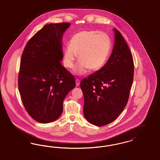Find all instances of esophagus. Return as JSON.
Masks as SVG:
<instances>
[{
	"label": "esophagus",
	"instance_id": "esophagus-1",
	"mask_svg": "<svg viewBox=\"0 0 160 160\" xmlns=\"http://www.w3.org/2000/svg\"><path fill=\"white\" fill-rule=\"evenodd\" d=\"M79 84H80V81L78 79H76V85H77V87L79 86Z\"/></svg>",
	"mask_w": 160,
	"mask_h": 160
}]
</instances>
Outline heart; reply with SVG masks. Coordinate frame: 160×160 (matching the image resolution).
I'll use <instances>...</instances> for the list:
<instances>
[{"mask_svg":"<svg viewBox=\"0 0 160 160\" xmlns=\"http://www.w3.org/2000/svg\"><path fill=\"white\" fill-rule=\"evenodd\" d=\"M109 36L103 32L95 30L81 31L73 35L63 52V63L72 69L78 55L79 61L74 69L78 75L85 74L88 69L96 71L106 62L111 49Z\"/></svg>","mask_w":160,"mask_h":160,"instance_id":"1","label":"heart"}]
</instances>
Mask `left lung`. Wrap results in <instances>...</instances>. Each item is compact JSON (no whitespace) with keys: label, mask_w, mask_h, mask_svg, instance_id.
<instances>
[{"label":"left lung","mask_w":160,"mask_h":160,"mask_svg":"<svg viewBox=\"0 0 160 160\" xmlns=\"http://www.w3.org/2000/svg\"><path fill=\"white\" fill-rule=\"evenodd\" d=\"M113 31L115 42L109 60L80 83L84 98V117L98 127L113 122L123 111L133 81L132 52L121 33L115 28Z\"/></svg>","instance_id":"obj_1"}]
</instances>
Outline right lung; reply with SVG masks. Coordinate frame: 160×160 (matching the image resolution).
I'll return each instance as SVG.
<instances>
[{"label": "right lung", "instance_id": "right-lung-1", "mask_svg": "<svg viewBox=\"0 0 160 160\" xmlns=\"http://www.w3.org/2000/svg\"><path fill=\"white\" fill-rule=\"evenodd\" d=\"M69 22L45 24L28 41L21 56L18 90L30 117L49 123L62 113V102L75 86L74 77L63 67L62 39Z\"/></svg>", "mask_w": 160, "mask_h": 160}]
</instances>
